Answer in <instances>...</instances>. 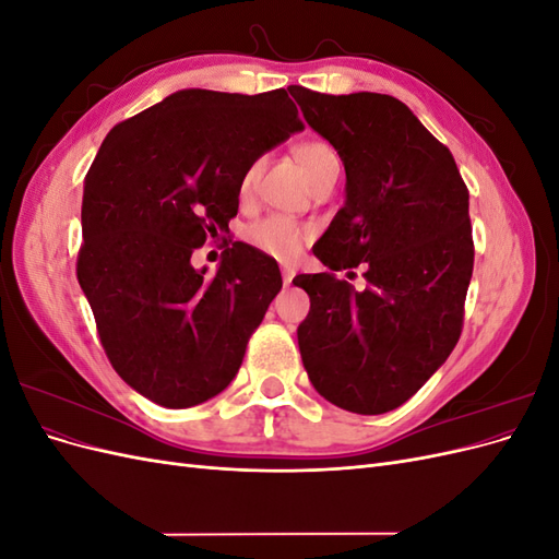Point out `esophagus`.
<instances>
[{
	"label": "esophagus",
	"mask_w": 559,
	"mask_h": 559,
	"mask_svg": "<svg viewBox=\"0 0 559 559\" xmlns=\"http://www.w3.org/2000/svg\"><path fill=\"white\" fill-rule=\"evenodd\" d=\"M294 277H296V270L292 265H282V280H284L286 286L294 282Z\"/></svg>",
	"instance_id": "1"
}]
</instances>
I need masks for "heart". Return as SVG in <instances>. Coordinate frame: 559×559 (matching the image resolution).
Returning a JSON list of instances; mask_svg holds the SVG:
<instances>
[{"label":"heart","instance_id":"1","mask_svg":"<svg viewBox=\"0 0 559 559\" xmlns=\"http://www.w3.org/2000/svg\"><path fill=\"white\" fill-rule=\"evenodd\" d=\"M294 156L300 163L302 173L308 175L310 181H314L319 175H324L329 170H341V158H337L335 148L324 142V140H302L294 146ZM253 179V167L245 173L242 183H240V193L245 195L249 191ZM247 242L265 253V257H273L277 261H294L298 257V251L308 238V230L302 228L298 222L289 216H265L261 222L251 224L245 233Z\"/></svg>","mask_w":559,"mask_h":559}]
</instances>
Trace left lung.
Instances as JSON below:
<instances>
[{
  "label": "left lung",
  "mask_w": 559,
  "mask_h": 559,
  "mask_svg": "<svg viewBox=\"0 0 559 559\" xmlns=\"http://www.w3.org/2000/svg\"><path fill=\"white\" fill-rule=\"evenodd\" d=\"M289 93L347 175L345 207L312 249L331 273L294 280L310 296L298 326L302 366L337 408L382 415L417 394L462 335L468 189L450 148L401 99ZM357 264L367 270L361 293L334 275Z\"/></svg>",
  "instance_id": "obj_1"
}]
</instances>
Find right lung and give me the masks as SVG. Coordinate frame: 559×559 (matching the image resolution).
Wrapping results in <instances>:
<instances>
[{"instance_id": "obj_1", "label": "right lung", "mask_w": 559, "mask_h": 559, "mask_svg": "<svg viewBox=\"0 0 559 559\" xmlns=\"http://www.w3.org/2000/svg\"><path fill=\"white\" fill-rule=\"evenodd\" d=\"M284 88H189L126 118L86 175L76 277L114 370L165 408L230 384L282 289L275 259L226 242L214 275L193 251L228 230L261 154L302 130Z\"/></svg>"}]
</instances>
